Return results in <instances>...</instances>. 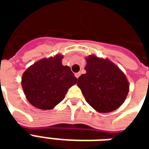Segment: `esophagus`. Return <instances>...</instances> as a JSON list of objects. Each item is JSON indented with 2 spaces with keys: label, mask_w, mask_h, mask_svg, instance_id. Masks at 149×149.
I'll list each match as a JSON object with an SVG mask.
<instances>
[{
  "label": "esophagus",
  "mask_w": 149,
  "mask_h": 149,
  "mask_svg": "<svg viewBox=\"0 0 149 149\" xmlns=\"http://www.w3.org/2000/svg\"><path fill=\"white\" fill-rule=\"evenodd\" d=\"M80 76H81V72H77V73H75V77L77 78V79L79 78V77H80Z\"/></svg>",
  "instance_id": "1"
}]
</instances>
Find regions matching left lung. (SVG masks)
<instances>
[{
    "label": "left lung",
    "mask_w": 149,
    "mask_h": 149,
    "mask_svg": "<svg viewBox=\"0 0 149 149\" xmlns=\"http://www.w3.org/2000/svg\"><path fill=\"white\" fill-rule=\"evenodd\" d=\"M86 61V73L81 75L77 81L86 101L100 112L118 109L124 103L129 89L125 75L107 59L91 55Z\"/></svg>",
    "instance_id": "1"
}]
</instances>
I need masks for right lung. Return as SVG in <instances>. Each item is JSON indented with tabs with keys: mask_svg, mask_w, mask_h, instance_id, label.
I'll return each instance as SVG.
<instances>
[{
	"mask_svg": "<svg viewBox=\"0 0 149 149\" xmlns=\"http://www.w3.org/2000/svg\"><path fill=\"white\" fill-rule=\"evenodd\" d=\"M63 56L42 59L24 72L21 85L29 102L37 109H53L64 100L77 79L68 66L61 64Z\"/></svg>",
	"mask_w": 149,
	"mask_h": 149,
	"instance_id": "right-lung-1",
	"label": "right lung"
}]
</instances>
